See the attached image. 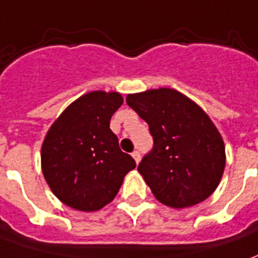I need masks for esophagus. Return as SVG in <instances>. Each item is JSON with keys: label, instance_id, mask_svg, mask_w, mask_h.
<instances>
[{"label": "esophagus", "instance_id": "1", "mask_svg": "<svg viewBox=\"0 0 258 258\" xmlns=\"http://www.w3.org/2000/svg\"><path fill=\"white\" fill-rule=\"evenodd\" d=\"M133 158L136 159V162L138 164V162H140V159H141V154H140V151L133 152Z\"/></svg>", "mask_w": 258, "mask_h": 258}]
</instances>
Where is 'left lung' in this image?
<instances>
[{"label": "left lung", "mask_w": 258, "mask_h": 258, "mask_svg": "<svg viewBox=\"0 0 258 258\" xmlns=\"http://www.w3.org/2000/svg\"><path fill=\"white\" fill-rule=\"evenodd\" d=\"M127 104L154 140L138 165L154 196L175 209L209 198L225 171V144L202 108L172 89L128 94Z\"/></svg>", "instance_id": "obj_1"}]
</instances>
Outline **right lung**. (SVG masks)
Wrapping results in <instances>:
<instances>
[{
	"instance_id": "add662e5",
	"label": "right lung",
	"mask_w": 258,
	"mask_h": 258,
	"mask_svg": "<svg viewBox=\"0 0 258 258\" xmlns=\"http://www.w3.org/2000/svg\"><path fill=\"white\" fill-rule=\"evenodd\" d=\"M122 104L118 93L92 92L72 103L53 122L42 145V172L59 201L83 212L101 209L136 168L110 130Z\"/></svg>"
}]
</instances>
